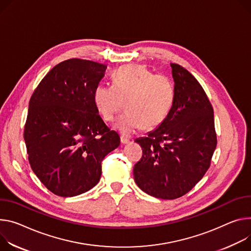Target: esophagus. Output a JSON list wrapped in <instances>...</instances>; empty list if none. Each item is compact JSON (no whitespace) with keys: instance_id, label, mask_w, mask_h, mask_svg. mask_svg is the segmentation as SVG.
I'll return each instance as SVG.
<instances>
[{"instance_id":"esophagus-1","label":"esophagus","mask_w":251,"mask_h":251,"mask_svg":"<svg viewBox=\"0 0 251 251\" xmlns=\"http://www.w3.org/2000/svg\"><path fill=\"white\" fill-rule=\"evenodd\" d=\"M120 141H121V143H122V144H128V143H130V140H129V139H127L126 137H124V136H121Z\"/></svg>"}]
</instances>
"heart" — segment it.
I'll list each match as a JSON object with an SVG mask.
<instances>
[{
	"instance_id": "obj_1",
	"label": "heart",
	"mask_w": 251,
	"mask_h": 251,
	"mask_svg": "<svg viewBox=\"0 0 251 251\" xmlns=\"http://www.w3.org/2000/svg\"><path fill=\"white\" fill-rule=\"evenodd\" d=\"M113 85L99 84L93 92L94 105L105 121H113L125 105L115 128L130 136L141 128L161 125L173 107L175 87L163 74H153L143 65L129 64L112 75Z\"/></svg>"
}]
</instances>
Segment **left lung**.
Here are the masks:
<instances>
[{"instance_id":"left-lung-1","label":"left lung","mask_w":251,"mask_h":251,"mask_svg":"<svg viewBox=\"0 0 251 251\" xmlns=\"http://www.w3.org/2000/svg\"><path fill=\"white\" fill-rule=\"evenodd\" d=\"M173 107L165 121L136 139L143 151L134 165L136 184L147 194L176 199L189 192L208 170L217 138L212 105L185 68L171 63Z\"/></svg>"}]
</instances>
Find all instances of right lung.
<instances>
[{
  "mask_svg": "<svg viewBox=\"0 0 251 251\" xmlns=\"http://www.w3.org/2000/svg\"><path fill=\"white\" fill-rule=\"evenodd\" d=\"M107 66L83 59L56 65L29 102L24 139L29 163L52 193L72 197L100 180L104 157L120 137L104 123L93 102Z\"/></svg>",
  "mask_w": 251,
  "mask_h": 251,
  "instance_id": "1",
  "label": "right lung"
}]
</instances>
